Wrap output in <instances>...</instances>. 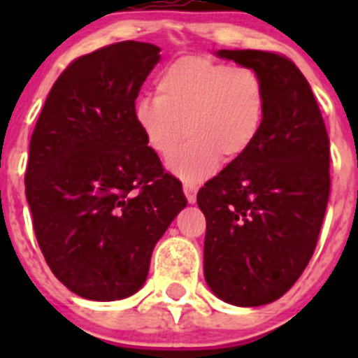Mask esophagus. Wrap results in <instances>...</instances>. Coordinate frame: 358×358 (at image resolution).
Returning a JSON list of instances; mask_svg holds the SVG:
<instances>
[{
  "mask_svg": "<svg viewBox=\"0 0 358 358\" xmlns=\"http://www.w3.org/2000/svg\"><path fill=\"white\" fill-rule=\"evenodd\" d=\"M185 195H186V201L189 202V204H195V201H197V188L195 186H188L185 185Z\"/></svg>",
  "mask_w": 358,
  "mask_h": 358,
  "instance_id": "obj_1",
  "label": "esophagus"
}]
</instances>
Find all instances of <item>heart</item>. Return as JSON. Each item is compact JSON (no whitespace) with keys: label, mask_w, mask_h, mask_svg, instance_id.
Here are the masks:
<instances>
[{"label":"heart","mask_w":358,"mask_h":358,"mask_svg":"<svg viewBox=\"0 0 358 358\" xmlns=\"http://www.w3.org/2000/svg\"><path fill=\"white\" fill-rule=\"evenodd\" d=\"M265 116L262 78L249 68H231L206 55H185L164 66L156 98H141L134 122L156 156L169 157L186 136L182 150L169 161L181 181L197 185L249 152Z\"/></svg>","instance_id":"b5f03b06"}]
</instances>
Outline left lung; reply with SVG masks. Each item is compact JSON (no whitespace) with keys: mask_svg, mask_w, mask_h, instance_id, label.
I'll return each mask as SVG.
<instances>
[{"mask_svg":"<svg viewBox=\"0 0 358 358\" xmlns=\"http://www.w3.org/2000/svg\"><path fill=\"white\" fill-rule=\"evenodd\" d=\"M215 55L262 78L265 116L248 154L199 189L204 280L229 305L260 306L280 299L314 255L330 195V140L292 61L258 50Z\"/></svg>","mask_w":358,"mask_h":358,"instance_id":"8db88e82","label":"left lung"}]
</instances>
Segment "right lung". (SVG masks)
<instances>
[{"label": "right lung", "instance_id": "obj_1", "mask_svg": "<svg viewBox=\"0 0 358 358\" xmlns=\"http://www.w3.org/2000/svg\"><path fill=\"white\" fill-rule=\"evenodd\" d=\"M161 48L125 41L68 66L30 140L24 186L52 273L77 296L116 301L143 287L150 256L186 208L134 122Z\"/></svg>", "mask_w": 358, "mask_h": 358}]
</instances>
